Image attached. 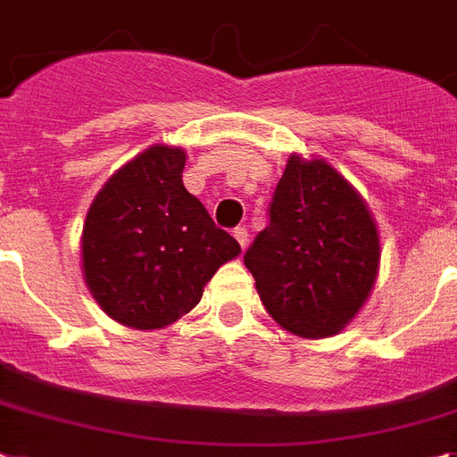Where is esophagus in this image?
<instances>
[{
    "instance_id": "34e87169",
    "label": "esophagus",
    "mask_w": 457,
    "mask_h": 457,
    "mask_svg": "<svg viewBox=\"0 0 457 457\" xmlns=\"http://www.w3.org/2000/svg\"><path fill=\"white\" fill-rule=\"evenodd\" d=\"M232 235H235V239L239 241V246H241V248H246V244H248V232H246V228H235V232H232Z\"/></svg>"
}]
</instances>
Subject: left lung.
Segmentation results:
<instances>
[{
	"instance_id": "8db88e82",
	"label": "left lung",
	"mask_w": 457,
	"mask_h": 457,
	"mask_svg": "<svg viewBox=\"0 0 457 457\" xmlns=\"http://www.w3.org/2000/svg\"><path fill=\"white\" fill-rule=\"evenodd\" d=\"M380 241L366 204L336 169L291 157L270 222L244 253L267 314L300 337L343 331L376 284Z\"/></svg>"
}]
</instances>
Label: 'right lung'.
<instances>
[{
	"instance_id": "add662e5",
	"label": "right lung",
	"mask_w": 457,
	"mask_h": 457,
	"mask_svg": "<svg viewBox=\"0 0 457 457\" xmlns=\"http://www.w3.org/2000/svg\"><path fill=\"white\" fill-rule=\"evenodd\" d=\"M183 169L180 147L154 145L107 180L84 222L87 287L114 321L140 331L190 312L241 251L185 190Z\"/></svg>"
}]
</instances>
